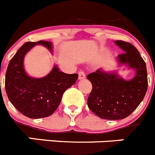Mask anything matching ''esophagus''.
I'll return each mask as SVG.
<instances>
[{
  "label": "esophagus",
  "instance_id": "1",
  "mask_svg": "<svg viewBox=\"0 0 155 155\" xmlns=\"http://www.w3.org/2000/svg\"><path fill=\"white\" fill-rule=\"evenodd\" d=\"M86 78V74H85L84 72H82V71H80L79 73V79L81 80V79H83Z\"/></svg>",
  "mask_w": 155,
  "mask_h": 155
}]
</instances>
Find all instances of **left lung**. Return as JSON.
Returning <instances> with one entry per match:
<instances>
[{"label": "left lung", "instance_id": "obj_1", "mask_svg": "<svg viewBox=\"0 0 155 155\" xmlns=\"http://www.w3.org/2000/svg\"><path fill=\"white\" fill-rule=\"evenodd\" d=\"M115 43L124 53L117 61L135 71V76L125 80L116 72L106 73L101 69L87 76L92 85L87 104L99 118L108 120L123 119L131 115L142 102L147 89V68L139 52L132 44L122 40Z\"/></svg>", "mask_w": 155, "mask_h": 155}]
</instances>
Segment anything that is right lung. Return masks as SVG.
Masks as SVG:
<instances>
[{
    "label": "right lung",
    "instance_id": "1",
    "mask_svg": "<svg viewBox=\"0 0 155 155\" xmlns=\"http://www.w3.org/2000/svg\"><path fill=\"white\" fill-rule=\"evenodd\" d=\"M36 45H42L53 53L51 42H27L11 60L5 76V89L10 102L19 112L31 118L51 115L60 105L65 91L78 79V74H66L57 66L44 77L28 76L24 69V56Z\"/></svg>",
    "mask_w": 155,
    "mask_h": 155
}]
</instances>
